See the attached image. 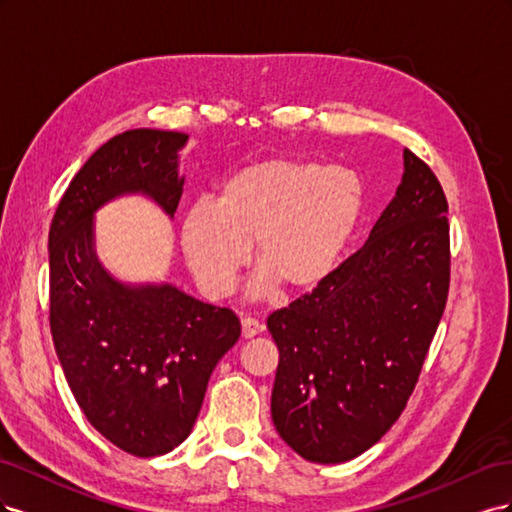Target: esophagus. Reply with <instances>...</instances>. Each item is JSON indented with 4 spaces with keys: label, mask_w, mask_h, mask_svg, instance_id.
<instances>
[{
    "label": "esophagus",
    "mask_w": 512,
    "mask_h": 512,
    "mask_svg": "<svg viewBox=\"0 0 512 512\" xmlns=\"http://www.w3.org/2000/svg\"><path fill=\"white\" fill-rule=\"evenodd\" d=\"M262 331H265V327H262L258 320H254V318H243L241 320V335L245 339H252V337L260 335Z\"/></svg>",
    "instance_id": "esophagus-1"
}]
</instances>
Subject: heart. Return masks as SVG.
Listing matches in <instances>:
<instances>
[{
  "label": "heart",
  "instance_id": "b5f03b06",
  "mask_svg": "<svg viewBox=\"0 0 512 512\" xmlns=\"http://www.w3.org/2000/svg\"><path fill=\"white\" fill-rule=\"evenodd\" d=\"M367 190L348 166L307 158H269L226 177L213 203L198 200L183 215L185 262L209 297H226L250 260L256 292L280 284L288 294L320 286L337 267L363 220Z\"/></svg>",
  "mask_w": 512,
  "mask_h": 512
}]
</instances>
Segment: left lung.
Returning <instances> with one entry per match:
<instances>
[{
    "mask_svg": "<svg viewBox=\"0 0 512 512\" xmlns=\"http://www.w3.org/2000/svg\"><path fill=\"white\" fill-rule=\"evenodd\" d=\"M448 203L404 149V177L359 252L267 318L280 350L273 425L303 459L344 463L404 412L451 282Z\"/></svg>",
    "mask_w": 512,
    "mask_h": 512,
    "instance_id": "8db88e82",
    "label": "left lung"
}]
</instances>
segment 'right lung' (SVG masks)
<instances>
[{
    "mask_svg": "<svg viewBox=\"0 0 512 512\" xmlns=\"http://www.w3.org/2000/svg\"><path fill=\"white\" fill-rule=\"evenodd\" d=\"M188 134L138 128L113 136L61 196L49 230L51 333L87 421L136 457L170 453L190 436L207 382L237 344L241 322L173 284H121L96 254L94 215L143 194L173 218Z\"/></svg>",
    "mask_w": 512,
    "mask_h": 512,
    "instance_id": "1",
    "label": "right lung"
}]
</instances>
